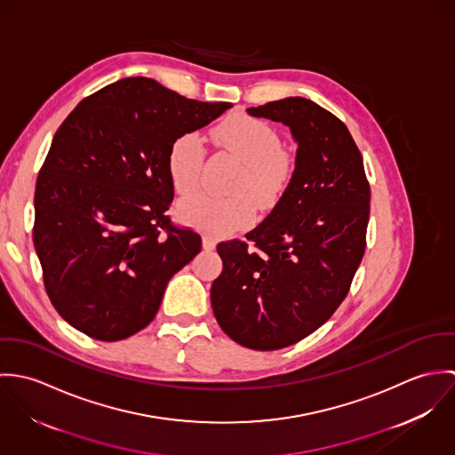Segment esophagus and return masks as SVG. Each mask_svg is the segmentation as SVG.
<instances>
[{
	"label": "esophagus",
	"mask_w": 455,
	"mask_h": 455,
	"mask_svg": "<svg viewBox=\"0 0 455 455\" xmlns=\"http://www.w3.org/2000/svg\"><path fill=\"white\" fill-rule=\"evenodd\" d=\"M215 245H217V240L213 236H210V235L203 236V249L204 251H213Z\"/></svg>",
	"instance_id": "34e87169"
}]
</instances>
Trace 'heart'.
I'll use <instances>...</instances> for the list:
<instances>
[{"instance_id": "b5f03b06", "label": "heart", "mask_w": 455, "mask_h": 455, "mask_svg": "<svg viewBox=\"0 0 455 455\" xmlns=\"http://www.w3.org/2000/svg\"><path fill=\"white\" fill-rule=\"evenodd\" d=\"M220 148L240 164L228 197L196 195L179 203V217L201 231L220 236L252 224L256 204L273 208L287 191L294 175V157L282 147L280 134L251 116H233L213 130ZM204 147L197 132L179 134L168 148V175L179 195H193L199 188Z\"/></svg>"}]
</instances>
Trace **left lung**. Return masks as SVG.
I'll list each match as a JSON object with an SVG mask.
<instances>
[{
	"instance_id": "1",
	"label": "left lung",
	"mask_w": 455,
	"mask_h": 455,
	"mask_svg": "<svg viewBox=\"0 0 455 455\" xmlns=\"http://www.w3.org/2000/svg\"><path fill=\"white\" fill-rule=\"evenodd\" d=\"M289 126L296 168L287 191L247 242L217 245L222 273L210 299L222 331L254 350L312 334L348 294L366 249L370 184L347 126L307 98L247 108Z\"/></svg>"
}]
</instances>
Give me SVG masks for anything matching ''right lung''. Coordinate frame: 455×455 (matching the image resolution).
<instances>
[{
    "mask_svg": "<svg viewBox=\"0 0 455 455\" xmlns=\"http://www.w3.org/2000/svg\"><path fill=\"white\" fill-rule=\"evenodd\" d=\"M131 76L82 100L56 131L35 189L33 242L68 324L119 341L152 323L201 236L166 215L168 148L231 108Z\"/></svg>",
    "mask_w": 455,
    "mask_h": 455,
    "instance_id": "add662e5",
    "label": "right lung"
}]
</instances>
